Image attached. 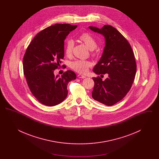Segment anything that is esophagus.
Here are the masks:
<instances>
[{
    "label": "esophagus",
    "mask_w": 159,
    "mask_h": 159,
    "mask_svg": "<svg viewBox=\"0 0 159 159\" xmlns=\"http://www.w3.org/2000/svg\"><path fill=\"white\" fill-rule=\"evenodd\" d=\"M78 77L79 78H81V79H84V78H86V77L85 76H83V75H78Z\"/></svg>",
    "instance_id": "34e87169"
}]
</instances>
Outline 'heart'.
Returning a JSON list of instances; mask_svg holds the SVG:
<instances>
[{"label": "heart", "mask_w": 159, "mask_h": 159, "mask_svg": "<svg viewBox=\"0 0 159 159\" xmlns=\"http://www.w3.org/2000/svg\"><path fill=\"white\" fill-rule=\"evenodd\" d=\"M79 39L91 50L95 49L97 46V42L95 39L89 33H83L81 34L79 36ZM74 45L75 43L72 39H67L66 40L64 45V52L67 56L71 55ZM93 53H95V52ZM91 66V61L88 60H76L70 62V67L81 74L86 73Z\"/></svg>", "instance_id": "heart-1"}]
</instances>
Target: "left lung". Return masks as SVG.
Returning a JSON list of instances; mask_svg holds the SVG:
<instances>
[{"label":"left lung","mask_w":159,"mask_h":159,"mask_svg":"<svg viewBox=\"0 0 159 159\" xmlns=\"http://www.w3.org/2000/svg\"><path fill=\"white\" fill-rule=\"evenodd\" d=\"M89 28L106 39L102 55L93 71L97 75H108L105 80L99 76L93 77L95 84L92 96L104 105L113 106L126 95L134 82L136 71L134 53L126 39L113 26Z\"/></svg>","instance_id":"left-lung-1"}]
</instances>
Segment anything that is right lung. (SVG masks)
<instances>
[{"instance_id": "1", "label": "right lung", "mask_w": 159, "mask_h": 159, "mask_svg": "<svg viewBox=\"0 0 159 159\" xmlns=\"http://www.w3.org/2000/svg\"><path fill=\"white\" fill-rule=\"evenodd\" d=\"M77 27L57 24L40 31L28 46L23 58V71L33 95L40 103L54 106L67 96L68 83L76 79L75 73L67 70L61 77L53 71L64 57V40Z\"/></svg>"}]
</instances>
